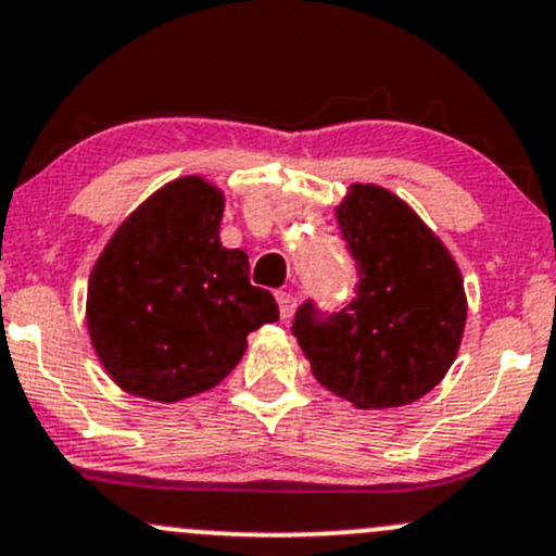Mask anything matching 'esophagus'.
I'll return each instance as SVG.
<instances>
[{
	"instance_id": "esophagus-1",
	"label": "esophagus",
	"mask_w": 556,
	"mask_h": 556,
	"mask_svg": "<svg viewBox=\"0 0 556 556\" xmlns=\"http://www.w3.org/2000/svg\"><path fill=\"white\" fill-rule=\"evenodd\" d=\"M277 306H279V317H282V319L293 317V312H295V298H293V293H285V290H279V293H277Z\"/></svg>"
}]
</instances>
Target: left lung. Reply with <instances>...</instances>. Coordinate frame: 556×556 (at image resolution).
Segmentation results:
<instances>
[{"label": "left lung", "mask_w": 556, "mask_h": 556, "mask_svg": "<svg viewBox=\"0 0 556 556\" xmlns=\"http://www.w3.org/2000/svg\"><path fill=\"white\" fill-rule=\"evenodd\" d=\"M356 261V298L336 314L298 306L293 336L325 389L362 410L429 394L458 356L464 277L416 210L376 184H352L336 207Z\"/></svg>", "instance_id": "8db88e82"}]
</instances>
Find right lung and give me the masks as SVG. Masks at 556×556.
<instances>
[{"mask_svg":"<svg viewBox=\"0 0 556 556\" xmlns=\"http://www.w3.org/2000/svg\"><path fill=\"white\" fill-rule=\"evenodd\" d=\"M224 191L170 180L132 210L92 266L87 330L119 389L178 402L224 381L248 336L277 323L274 295L250 285L244 250L220 244Z\"/></svg>","mask_w":556,"mask_h":556,"instance_id":"1","label":"right lung"}]
</instances>
